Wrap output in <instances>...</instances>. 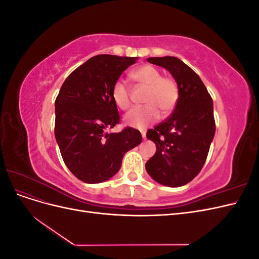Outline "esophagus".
I'll return each mask as SVG.
<instances>
[{
    "label": "esophagus",
    "mask_w": 259,
    "mask_h": 259,
    "mask_svg": "<svg viewBox=\"0 0 259 259\" xmlns=\"http://www.w3.org/2000/svg\"><path fill=\"white\" fill-rule=\"evenodd\" d=\"M142 136H143V138H144V139H146V132L142 131Z\"/></svg>",
    "instance_id": "1"
}]
</instances>
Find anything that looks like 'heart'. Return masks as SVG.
<instances>
[{"label": "heart", "instance_id": "obj_1", "mask_svg": "<svg viewBox=\"0 0 259 259\" xmlns=\"http://www.w3.org/2000/svg\"><path fill=\"white\" fill-rule=\"evenodd\" d=\"M130 76L138 84L146 86L143 107L132 109L124 116V122L128 126L145 128L149 123L155 121L162 114L169 113L175 108L179 98L177 82L169 76H162L158 68L151 65L140 66L133 70ZM112 100L121 110H127L131 107V92L127 84L117 80L112 88Z\"/></svg>", "mask_w": 259, "mask_h": 259}]
</instances>
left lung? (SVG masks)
<instances>
[{
  "label": "left lung",
  "mask_w": 259,
  "mask_h": 259,
  "mask_svg": "<svg viewBox=\"0 0 259 259\" xmlns=\"http://www.w3.org/2000/svg\"><path fill=\"white\" fill-rule=\"evenodd\" d=\"M165 68L179 89L174 112L147 132L156 151L146 163L147 173L164 186L182 187L197 176L206 161L215 135L213 99L200 76L177 57H151Z\"/></svg>",
  "instance_id": "obj_1"
}]
</instances>
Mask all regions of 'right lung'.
<instances>
[{
  "label": "right lung",
  "instance_id": "1",
  "mask_svg": "<svg viewBox=\"0 0 259 259\" xmlns=\"http://www.w3.org/2000/svg\"><path fill=\"white\" fill-rule=\"evenodd\" d=\"M137 57L97 55L70 74L55 101V137L67 167L86 184L115 175L124 154L142 143L140 132L126 127L107 133L120 122L112 100L113 84Z\"/></svg>",
  "mask_w": 259,
  "mask_h": 259
}]
</instances>
